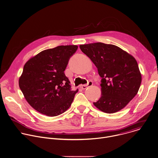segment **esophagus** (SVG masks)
<instances>
[{"label":"esophagus","instance_id":"obj_1","mask_svg":"<svg viewBox=\"0 0 158 158\" xmlns=\"http://www.w3.org/2000/svg\"><path fill=\"white\" fill-rule=\"evenodd\" d=\"M92 85H93V82L91 81H89L87 84H84V85H81V87L82 89H87L88 87L92 86Z\"/></svg>","mask_w":158,"mask_h":158}]
</instances>
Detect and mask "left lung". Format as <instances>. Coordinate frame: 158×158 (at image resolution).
<instances>
[{"label": "left lung", "instance_id": "obj_1", "mask_svg": "<svg viewBox=\"0 0 158 158\" xmlns=\"http://www.w3.org/2000/svg\"><path fill=\"white\" fill-rule=\"evenodd\" d=\"M102 78V97L94 105L106 113L124 108L137 94L142 76L136 60L119 47L102 42L81 45Z\"/></svg>", "mask_w": 158, "mask_h": 158}]
</instances>
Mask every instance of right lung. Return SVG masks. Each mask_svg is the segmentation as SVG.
Here are the masks:
<instances>
[{"mask_svg":"<svg viewBox=\"0 0 158 158\" xmlns=\"http://www.w3.org/2000/svg\"><path fill=\"white\" fill-rule=\"evenodd\" d=\"M77 45H60L42 51L28 60L19 86L28 103L38 112L53 117L65 112L76 94L64 71Z\"/></svg>","mask_w":158,"mask_h":158,"instance_id":"add662e5","label":"right lung"}]
</instances>
